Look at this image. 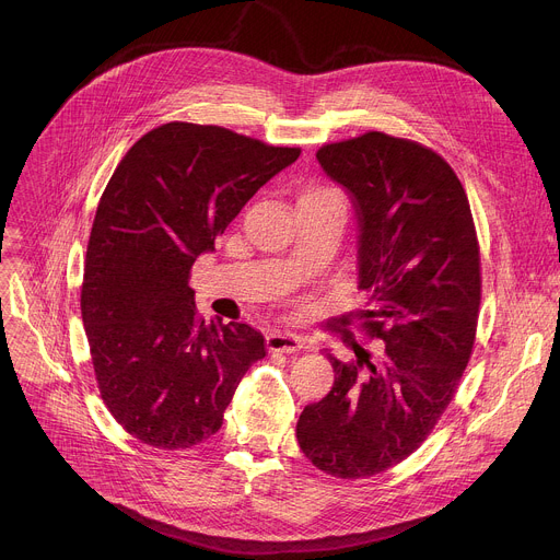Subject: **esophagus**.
<instances>
[{"label":"esophagus","instance_id":"34e87169","mask_svg":"<svg viewBox=\"0 0 560 560\" xmlns=\"http://www.w3.org/2000/svg\"><path fill=\"white\" fill-rule=\"evenodd\" d=\"M266 343H268V350L270 352H283V354H294L303 348V339L296 337V335H290V332H281V330H275L266 337Z\"/></svg>","mask_w":560,"mask_h":560}]
</instances>
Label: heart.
I'll return each mask as SVG.
<instances>
[{"instance_id": "obj_1", "label": "heart", "mask_w": 560, "mask_h": 560, "mask_svg": "<svg viewBox=\"0 0 560 560\" xmlns=\"http://www.w3.org/2000/svg\"><path fill=\"white\" fill-rule=\"evenodd\" d=\"M324 192H330V190H324V188H312V190H307L305 195H324Z\"/></svg>"}]
</instances>
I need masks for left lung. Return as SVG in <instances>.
Masks as SVG:
<instances>
[{"label":"left lung","mask_w":560,"mask_h":560,"mask_svg":"<svg viewBox=\"0 0 560 560\" xmlns=\"http://www.w3.org/2000/svg\"><path fill=\"white\" fill-rule=\"evenodd\" d=\"M359 219L357 316L368 350L335 368V385L305 406L296 441L337 478H368L406 460L432 434L469 363L481 248L463 184L432 148L378 130L316 150Z\"/></svg>","instance_id":"1"}]
</instances>
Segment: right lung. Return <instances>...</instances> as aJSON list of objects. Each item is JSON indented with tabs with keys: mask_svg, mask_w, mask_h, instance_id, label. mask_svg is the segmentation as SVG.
<instances>
[{
	"mask_svg": "<svg viewBox=\"0 0 560 560\" xmlns=\"http://www.w3.org/2000/svg\"><path fill=\"white\" fill-rule=\"evenodd\" d=\"M221 126L171 121L124 154L95 212L82 318L104 406L137 441L186 450L210 439L266 339L246 324H206L192 264L248 199L296 162Z\"/></svg>",
	"mask_w": 560,
	"mask_h": 560,
	"instance_id": "1",
	"label": "right lung"
}]
</instances>
